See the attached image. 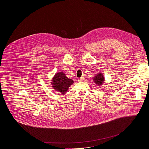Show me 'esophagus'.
Segmentation results:
<instances>
[{"label":"esophagus","instance_id":"1","mask_svg":"<svg viewBox=\"0 0 149 149\" xmlns=\"http://www.w3.org/2000/svg\"><path fill=\"white\" fill-rule=\"evenodd\" d=\"M85 80V78L84 77H81L79 78H78V81H83Z\"/></svg>","mask_w":149,"mask_h":149}]
</instances>
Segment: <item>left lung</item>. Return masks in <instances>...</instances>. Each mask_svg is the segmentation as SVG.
<instances>
[{
    "mask_svg": "<svg viewBox=\"0 0 149 149\" xmlns=\"http://www.w3.org/2000/svg\"><path fill=\"white\" fill-rule=\"evenodd\" d=\"M94 81L97 86H101L104 81V78L103 77V75L101 73L98 74L94 78Z\"/></svg>",
    "mask_w": 149,
    "mask_h": 149,
    "instance_id": "1",
    "label": "left lung"
}]
</instances>
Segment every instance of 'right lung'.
Instances as JSON below:
<instances>
[{
    "label": "right lung",
    "mask_w": 149,
    "mask_h": 149,
    "mask_svg": "<svg viewBox=\"0 0 149 149\" xmlns=\"http://www.w3.org/2000/svg\"><path fill=\"white\" fill-rule=\"evenodd\" d=\"M74 81L68 78L65 74L63 72H58L56 74L52 80V87L59 93L64 94L68 90L71 85Z\"/></svg>",
    "instance_id": "obj_1"
}]
</instances>
